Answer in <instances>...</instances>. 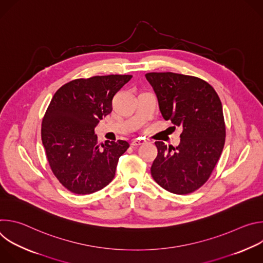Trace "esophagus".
<instances>
[{
  "instance_id": "obj_1",
  "label": "esophagus",
  "mask_w": 263,
  "mask_h": 263,
  "mask_svg": "<svg viewBox=\"0 0 263 263\" xmlns=\"http://www.w3.org/2000/svg\"><path fill=\"white\" fill-rule=\"evenodd\" d=\"M143 143H144V140H143V139H141V138H135V139L132 140L131 145H132V146H138V145L143 144Z\"/></svg>"
}]
</instances>
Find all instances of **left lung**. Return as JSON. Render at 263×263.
<instances>
[{
    "instance_id": "left-lung-1",
    "label": "left lung",
    "mask_w": 263,
    "mask_h": 263,
    "mask_svg": "<svg viewBox=\"0 0 263 263\" xmlns=\"http://www.w3.org/2000/svg\"><path fill=\"white\" fill-rule=\"evenodd\" d=\"M165 121L181 126L180 143L156 141L153 179L176 195L191 194L208 180L222 152L226 128L221 102L206 81L175 72H147Z\"/></svg>"
}]
</instances>
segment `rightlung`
Here are the masks:
<instances>
[{
	"instance_id": "obj_1",
	"label": "right lung",
	"mask_w": 263,
	"mask_h": 263,
	"mask_svg": "<svg viewBox=\"0 0 263 263\" xmlns=\"http://www.w3.org/2000/svg\"><path fill=\"white\" fill-rule=\"evenodd\" d=\"M132 78L108 74L72 80L54 95L42 124V140L51 170L69 192L89 195L115 178L126 140L98 143L95 128L112 111V99Z\"/></svg>"
}]
</instances>
